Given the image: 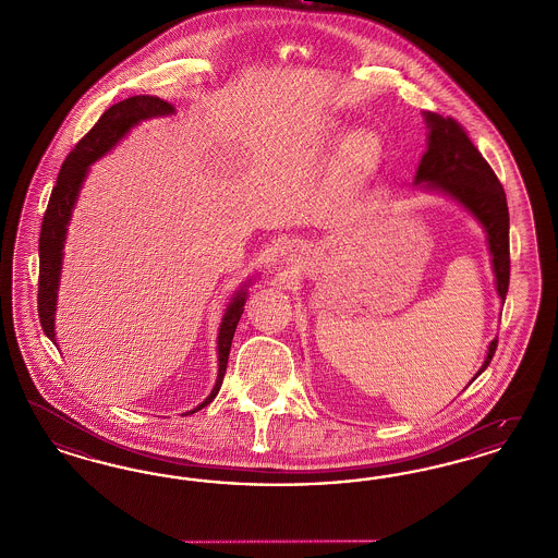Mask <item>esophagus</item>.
Masks as SVG:
<instances>
[{
  "mask_svg": "<svg viewBox=\"0 0 558 558\" xmlns=\"http://www.w3.org/2000/svg\"><path fill=\"white\" fill-rule=\"evenodd\" d=\"M305 255H307V244H305L303 240H284V242L280 244V257H282V262H284L287 266H299V264H303Z\"/></svg>",
  "mask_w": 558,
  "mask_h": 558,
  "instance_id": "obj_1",
  "label": "esophagus"
}]
</instances>
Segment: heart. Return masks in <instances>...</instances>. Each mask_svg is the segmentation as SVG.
Instances as JSON below:
<instances>
[{
	"label": "heart",
	"mask_w": 558,
	"mask_h": 558,
	"mask_svg": "<svg viewBox=\"0 0 558 558\" xmlns=\"http://www.w3.org/2000/svg\"><path fill=\"white\" fill-rule=\"evenodd\" d=\"M326 144L341 155V171L347 186L366 184L385 159L383 137L368 128L349 130L341 123H330L326 130Z\"/></svg>",
	"instance_id": "obj_1"
}]
</instances>
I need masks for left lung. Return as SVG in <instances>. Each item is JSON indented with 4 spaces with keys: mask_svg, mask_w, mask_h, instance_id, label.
<instances>
[{
    "mask_svg": "<svg viewBox=\"0 0 558 558\" xmlns=\"http://www.w3.org/2000/svg\"><path fill=\"white\" fill-rule=\"evenodd\" d=\"M425 117L426 150L414 175V186L437 192L466 213H471L485 232L492 257V271L496 291L505 305L510 280V253H508V205L505 187L496 173L481 157L471 137L453 119H444L437 112H423ZM498 339L487 345V355L475 378L485 371L496 353ZM473 378V380H475ZM471 380V383H473Z\"/></svg>",
    "mask_w": 558,
    "mask_h": 558,
    "instance_id": "left-lung-1",
    "label": "left lung"
}]
</instances>
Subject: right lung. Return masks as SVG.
I'll return each mask as SVG.
<instances>
[{"mask_svg":"<svg viewBox=\"0 0 558 558\" xmlns=\"http://www.w3.org/2000/svg\"><path fill=\"white\" fill-rule=\"evenodd\" d=\"M175 110L160 100L157 96H132L119 105H112L107 112L98 119V123L87 132L80 144L73 148V153L62 162V169L58 173L56 186L48 203V211L44 215L41 223V236H39V322L46 332V337L56 343V305H58V289H60V274L64 264V244L69 234V223L75 211V205L80 201L81 187L87 180L89 167L96 160L108 155L123 137L137 128L142 121L155 119V117H169ZM257 280L248 278L240 284L239 291L230 296V303L221 316L219 332H217V378L213 385L211 393L203 403L192 408L187 414H194L203 410L207 403H211L219 393V387L223 383V374L228 366V355L232 339L236 332V324L244 312V303L248 296V287Z\"/></svg>","mask_w":558,"mask_h":558,"instance_id":"1","label":"right lung"}]
</instances>
